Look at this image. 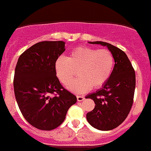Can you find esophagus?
<instances>
[{
  "instance_id": "34e87169",
  "label": "esophagus",
  "mask_w": 151,
  "mask_h": 151,
  "mask_svg": "<svg viewBox=\"0 0 151 151\" xmlns=\"http://www.w3.org/2000/svg\"><path fill=\"white\" fill-rule=\"evenodd\" d=\"M77 99H78V101H82L83 100H84V97L81 96V95H78L77 96Z\"/></svg>"
}]
</instances>
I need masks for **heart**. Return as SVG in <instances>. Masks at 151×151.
<instances>
[{
	"label": "heart",
	"instance_id": "heart-1",
	"mask_svg": "<svg viewBox=\"0 0 151 151\" xmlns=\"http://www.w3.org/2000/svg\"><path fill=\"white\" fill-rule=\"evenodd\" d=\"M114 66V57L108 50L78 47L67 57L60 56L54 64L55 73L60 81L69 84L78 70V78L70 83L67 88L81 94L91 88H99L107 81Z\"/></svg>",
	"mask_w": 151,
	"mask_h": 151
}]
</instances>
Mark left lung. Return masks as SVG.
Returning a JSON list of instances; mask_svg holds the SVG:
<instances>
[{"label":"left lung","instance_id":"left-lung-1","mask_svg":"<svg viewBox=\"0 0 151 151\" xmlns=\"http://www.w3.org/2000/svg\"><path fill=\"white\" fill-rule=\"evenodd\" d=\"M106 46L114 57L115 65L111 75L101 88L87 95L95 106L86 118L94 128L102 131L113 129L122 123L129 113L133 102L136 75L127 54L119 48L105 42H88Z\"/></svg>","mask_w":151,"mask_h":151}]
</instances>
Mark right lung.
I'll use <instances>...</instances> for the list:
<instances>
[{
	"instance_id": "1",
	"label": "right lung",
	"mask_w": 151,
	"mask_h": 151,
	"mask_svg": "<svg viewBox=\"0 0 151 151\" xmlns=\"http://www.w3.org/2000/svg\"><path fill=\"white\" fill-rule=\"evenodd\" d=\"M65 51L63 41H44L33 45L19 56L15 67L14 91L24 118L41 130H52L64 121L77 98L57 78L54 64ZM55 93L54 97L50 94Z\"/></svg>"
}]
</instances>
